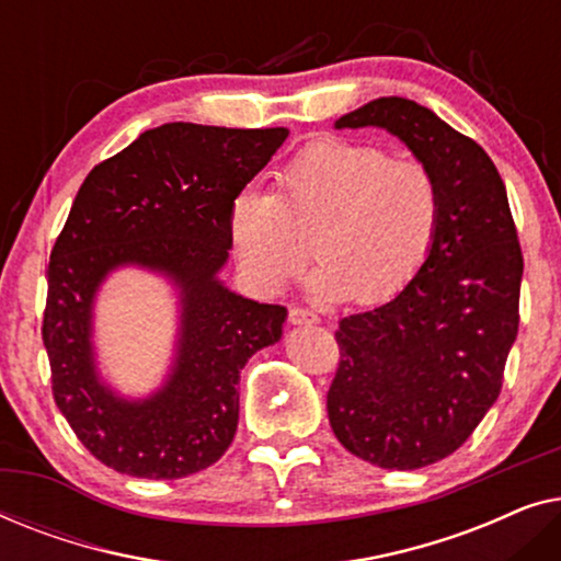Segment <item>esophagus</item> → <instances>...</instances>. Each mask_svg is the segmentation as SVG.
<instances>
[{"label":"esophagus","instance_id":"34e87169","mask_svg":"<svg viewBox=\"0 0 561 561\" xmlns=\"http://www.w3.org/2000/svg\"><path fill=\"white\" fill-rule=\"evenodd\" d=\"M288 321L294 327H304V324H319V317L309 309H301V306H294V309L288 311Z\"/></svg>","mask_w":561,"mask_h":561}]
</instances>
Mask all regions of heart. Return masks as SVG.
Masks as SVG:
<instances>
[{
  "label": "heart",
  "instance_id": "1",
  "mask_svg": "<svg viewBox=\"0 0 561 561\" xmlns=\"http://www.w3.org/2000/svg\"><path fill=\"white\" fill-rule=\"evenodd\" d=\"M444 196L421 160L370 142L317 140L278 173V191H244L229 206V240L260 288H288L313 252L311 290L373 304L416 278L442 227Z\"/></svg>",
  "mask_w": 561,
  "mask_h": 561
}]
</instances>
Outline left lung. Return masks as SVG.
Returning a JSON list of instances; mask_svg holds the SVG:
<instances>
[{
    "instance_id": "left-lung-1",
    "label": "left lung",
    "mask_w": 561,
    "mask_h": 561,
    "mask_svg": "<svg viewBox=\"0 0 561 561\" xmlns=\"http://www.w3.org/2000/svg\"><path fill=\"white\" fill-rule=\"evenodd\" d=\"M334 127L386 129L442 186L432 255L396 298L340 321L327 393L344 449L382 470H419L462 447L501 396L524 255L495 163L432 110L380 96Z\"/></svg>"
}]
</instances>
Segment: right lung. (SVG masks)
<instances>
[{
    "label": "right lung",
    "instance_id": "right-lung-1",
    "mask_svg": "<svg viewBox=\"0 0 561 561\" xmlns=\"http://www.w3.org/2000/svg\"><path fill=\"white\" fill-rule=\"evenodd\" d=\"M286 137V127L168 122L81 183L50 252L43 342L56 405L112 470L179 480L206 470L232 444L242 367L280 340L288 311L219 280L232 250L229 206ZM119 266L158 272L180 290L174 363L145 399L117 394L95 365V294Z\"/></svg>",
    "mask_w": 561,
    "mask_h": 561
}]
</instances>
